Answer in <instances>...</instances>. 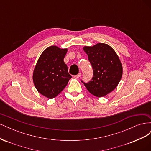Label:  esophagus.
<instances>
[{"mask_svg": "<svg viewBox=\"0 0 151 151\" xmlns=\"http://www.w3.org/2000/svg\"><path fill=\"white\" fill-rule=\"evenodd\" d=\"M81 73H79L78 74H77L76 76H74V77H76V78H79V77H81Z\"/></svg>", "mask_w": 151, "mask_h": 151, "instance_id": "34e87169", "label": "esophagus"}]
</instances>
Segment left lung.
Here are the masks:
<instances>
[{"instance_id":"8db88e82","label":"left lung","mask_w":151,"mask_h":151,"mask_svg":"<svg viewBox=\"0 0 151 151\" xmlns=\"http://www.w3.org/2000/svg\"><path fill=\"white\" fill-rule=\"evenodd\" d=\"M84 51L93 67V77L88 83H83L89 92L96 97L105 96L115 89L121 80L123 69L117 54L111 47L98 43L84 47Z\"/></svg>"}]
</instances>
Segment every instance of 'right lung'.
Masks as SVG:
<instances>
[{"label": "right lung", "instance_id": "obj_1", "mask_svg": "<svg viewBox=\"0 0 151 151\" xmlns=\"http://www.w3.org/2000/svg\"><path fill=\"white\" fill-rule=\"evenodd\" d=\"M67 49L51 46L41 55L33 72V83L38 92L53 98L65 88L72 76L63 62Z\"/></svg>", "mask_w": 151, "mask_h": 151}]
</instances>
